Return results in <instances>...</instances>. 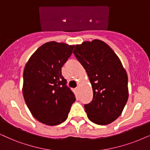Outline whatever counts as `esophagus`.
Segmentation results:
<instances>
[{"label": "esophagus", "instance_id": "obj_1", "mask_svg": "<svg viewBox=\"0 0 150 150\" xmlns=\"http://www.w3.org/2000/svg\"><path fill=\"white\" fill-rule=\"evenodd\" d=\"M79 88H80V86H77V90H79Z\"/></svg>", "mask_w": 150, "mask_h": 150}]
</instances>
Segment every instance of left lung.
I'll list each match as a JSON object with an SVG mask.
<instances>
[{
  "instance_id": "8db88e82",
  "label": "left lung",
  "mask_w": 150,
  "mask_h": 150,
  "mask_svg": "<svg viewBox=\"0 0 150 150\" xmlns=\"http://www.w3.org/2000/svg\"><path fill=\"white\" fill-rule=\"evenodd\" d=\"M73 53L93 88L92 101L84 105L87 116L97 125L110 124L121 115L129 96L127 75L120 59L98 39L75 45Z\"/></svg>"
}]
</instances>
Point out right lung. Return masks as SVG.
I'll return each instance as SVG.
<instances>
[{
	"label": "right lung",
	"instance_id": "1",
	"mask_svg": "<svg viewBox=\"0 0 150 150\" xmlns=\"http://www.w3.org/2000/svg\"><path fill=\"white\" fill-rule=\"evenodd\" d=\"M74 45L45 43L30 57L23 71V94L32 115L47 125H57L68 117L75 95L66 85L62 68Z\"/></svg>",
	"mask_w": 150,
	"mask_h": 150
}]
</instances>
